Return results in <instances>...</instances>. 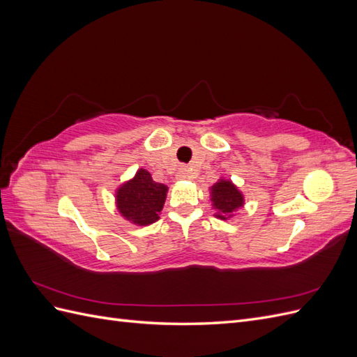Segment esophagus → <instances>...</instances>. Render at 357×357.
Segmentation results:
<instances>
[{
    "label": "esophagus",
    "mask_w": 357,
    "mask_h": 357,
    "mask_svg": "<svg viewBox=\"0 0 357 357\" xmlns=\"http://www.w3.org/2000/svg\"><path fill=\"white\" fill-rule=\"evenodd\" d=\"M177 177L180 180H186V178H193V169L192 168H180L177 172Z\"/></svg>",
    "instance_id": "esophagus-1"
}]
</instances>
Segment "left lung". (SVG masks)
<instances>
[{"instance_id":"1","label":"left lung","mask_w":357,"mask_h":357,"mask_svg":"<svg viewBox=\"0 0 357 357\" xmlns=\"http://www.w3.org/2000/svg\"><path fill=\"white\" fill-rule=\"evenodd\" d=\"M213 208L215 210V218L222 220H228L234 213L244 205V195L238 190L231 180L220 178L214 183L210 190Z\"/></svg>"}]
</instances>
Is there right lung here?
Wrapping results in <instances>:
<instances>
[{
	"mask_svg": "<svg viewBox=\"0 0 357 357\" xmlns=\"http://www.w3.org/2000/svg\"><path fill=\"white\" fill-rule=\"evenodd\" d=\"M168 188L153 181L150 172L139 168L137 174L116 190L117 210L126 220L138 226L152 225L164 208Z\"/></svg>",
	"mask_w": 357,
	"mask_h": 357,
	"instance_id": "obj_1",
	"label": "right lung"
}]
</instances>
